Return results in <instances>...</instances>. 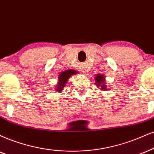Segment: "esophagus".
Listing matches in <instances>:
<instances>
[{
    "instance_id": "34e87169",
    "label": "esophagus",
    "mask_w": 154,
    "mask_h": 154,
    "mask_svg": "<svg viewBox=\"0 0 154 154\" xmlns=\"http://www.w3.org/2000/svg\"><path fill=\"white\" fill-rule=\"evenodd\" d=\"M86 71H85V70H83V72H85Z\"/></svg>"
}]
</instances>
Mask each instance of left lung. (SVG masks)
I'll use <instances>...</instances> for the list:
<instances>
[{"label":"left lung","instance_id":"obj_1","mask_svg":"<svg viewBox=\"0 0 154 154\" xmlns=\"http://www.w3.org/2000/svg\"><path fill=\"white\" fill-rule=\"evenodd\" d=\"M95 82L96 83V86H98V88L103 91L107 90V86L106 85V77L104 76L103 74H96V76L94 77Z\"/></svg>","mask_w":154,"mask_h":154}]
</instances>
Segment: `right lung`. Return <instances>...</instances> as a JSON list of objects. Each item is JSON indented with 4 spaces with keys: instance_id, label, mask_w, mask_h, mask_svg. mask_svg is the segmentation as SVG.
Wrapping results in <instances>:
<instances>
[{
    "instance_id": "right-lung-1",
    "label": "right lung",
    "mask_w": 154,
    "mask_h": 154,
    "mask_svg": "<svg viewBox=\"0 0 154 154\" xmlns=\"http://www.w3.org/2000/svg\"><path fill=\"white\" fill-rule=\"evenodd\" d=\"M77 73V71L75 70H66L65 71H63L58 75V83L56 84V88H55V91L60 93L63 91V88L66 86V83L68 81V79L71 78V75H75Z\"/></svg>"
}]
</instances>
